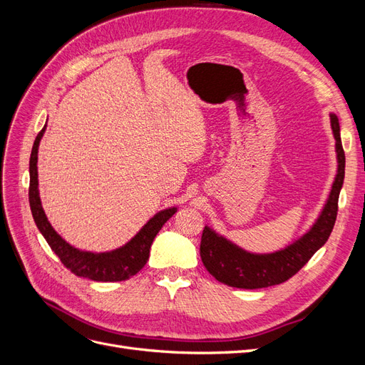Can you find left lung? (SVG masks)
<instances>
[{"instance_id":"obj_1","label":"left lung","mask_w":365,"mask_h":365,"mask_svg":"<svg viewBox=\"0 0 365 365\" xmlns=\"http://www.w3.org/2000/svg\"><path fill=\"white\" fill-rule=\"evenodd\" d=\"M329 118L335 139L336 175L317 219L309 226V230L294 238L292 243L273 252L262 254L243 249L228 237L205 225L200 240V258L210 274L215 276L219 282L235 288H246V290L278 285L290 279L328 242L336 219L338 196L343 187L346 168L340 122L335 113H329Z\"/></svg>"}]
</instances>
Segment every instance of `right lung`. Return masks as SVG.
I'll return each mask as SVG.
<instances>
[{
    "label": "right lung",
    "mask_w": 365,
    "mask_h": 365,
    "mask_svg": "<svg viewBox=\"0 0 365 365\" xmlns=\"http://www.w3.org/2000/svg\"><path fill=\"white\" fill-rule=\"evenodd\" d=\"M46 130V123L42 131L37 134L30 157V208L31 215L39 228L41 234L53 249V252L60 258V261L77 276L87 278L98 282H116L130 279L139 272L149 258V249L153 245L155 235L175 212L178 207H169L160 210L150 217L142 228L137 231L130 240L106 252H92V250H83L69 245L49 223L39 196V178H37V153H39V143Z\"/></svg>",
    "instance_id": "right-lung-1"
}]
</instances>
